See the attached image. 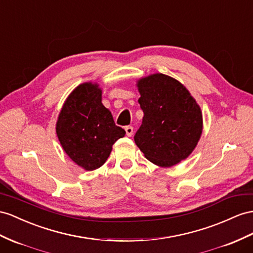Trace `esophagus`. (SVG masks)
<instances>
[{"instance_id":"1","label":"esophagus","mask_w":253,"mask_h":253,"mask_svg":"<svg viewBox=\"0 0 253 253\" xmlns=\"http://www.w3.org/2000/svg\"><path fill=\"white\" fill-rule=\"evenodd\" d=\"M125 130H126V134L128 135V137H131V135L133 134V128L131 126H127L125 128Z\"/></svg>"}]
</instances>
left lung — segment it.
<instances>
[{"label": "left lung", "mask_w": 253, "mask_h": 253, "mask_svg": "<svg viewBox=\"0 0 253 253\" xmlns=\"http://www.w3.org/2000/svg\"><path fill=\"white\" fill-rule=\"evenodd\" d=\"M142 125L134 135L140 151L158 167L170 168L196 148L203 130V116L184 84L164 74L137 80Z\"/></svg>", "instance_id": "obj_1"}]
</instances>
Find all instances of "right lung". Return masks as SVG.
<instances>
[{
	"instance_id": "right-lung-1",
	"label": "right lung",
	"mask_w": 253,
	"mask_h": 253,
	"mask_svg": "<svg viewBox=\"0 0 253 253\" xmlns=\"http://www.w3.org/2000/svg\"><path fill=\"white\" fill-rule=\"evenodd\" d=\"M98 83L84 82L65 100L56 121V135L64 152L86 171L98 169L110 156L112 145L126 134L101 102Z\"/></svg>"
}]
</instances>
